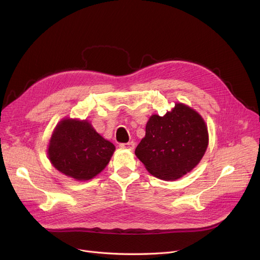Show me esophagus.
<instances>
[{
  "label": "esophagus",
  "instance_id": "esophagus-1",
  "mask_svg": "<svg viewBox=\"0 0 260 260\" xmlns=\"http://www.w3.org/2000/svg\"><path fill=\"white\" fill-rule=\"evenodd\" d=\"M119 147L127 148V149H134L135 148V142L131 141V142H127V143H120Z\"/></svg>",
  "mask_w": 260,
  "mask_h": 260
}]
</instances>
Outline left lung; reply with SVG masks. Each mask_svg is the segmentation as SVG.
Here are the masks:
<instances>
[{"instance_id": "1", "label": "left lung", "mask_w": 260, "mask_h": 260, "mask_svg": "<svg viewBox=\"0 0 260 260\" xmlns=\"http://www.w3.org/2000/svg\"><path fill=\"white\" fill-rule=\"evenodd\" d=\"M208 142V128L201 116L177 103L163 117L153 115L149 118L145 137L135 154L157 178L175 180L198 165Z\"/></svg>"}]
</instances>
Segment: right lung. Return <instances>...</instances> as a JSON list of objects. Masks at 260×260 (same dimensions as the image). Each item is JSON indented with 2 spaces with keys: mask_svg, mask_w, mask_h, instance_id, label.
Segmentation results:
<instances>
[{
  "mask_svg": "<svg viewBox=\"0 0 260 260\" xmlns=\"http://www.w3.org/2000/svg\"><path fill=\"white\" fill-rule=\"evenodd\" d=\"M114 151L115 145L102 138L86 120L66 119L51 136L48 157L64 175L88 180L104 170Z\"/></svg>",
  "mask_w": 260,
  "mask_h": 260,
  "instance_id": "add662e5",
  "label": "right lung"
}]
</instances>
